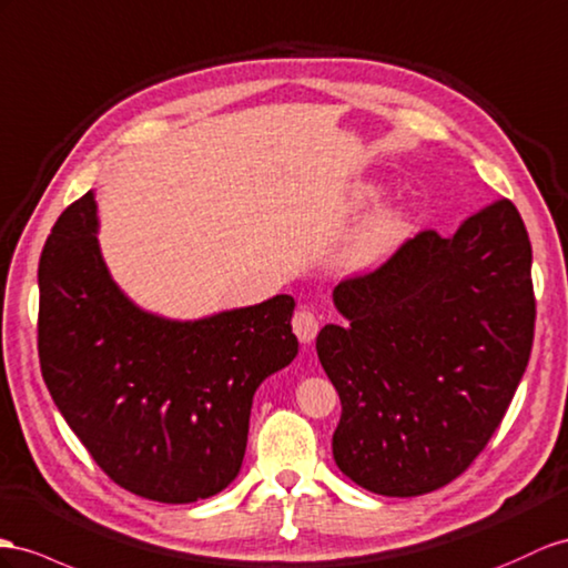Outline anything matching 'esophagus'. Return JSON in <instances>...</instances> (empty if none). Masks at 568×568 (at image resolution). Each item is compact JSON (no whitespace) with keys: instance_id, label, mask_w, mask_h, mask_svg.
<instances>
[{"instance_id":"1","label":"esophagus","mask_w":568,"mask_h":568,"mask_svg":"<svg viewBox=\"0 0 568 568\" xmlns=\"http://www.w3.org/2000/svg\"><path fill=\"white\" fill-rule=\"evenodd\" d=\"M293 328H295V333H297V338H300V343H312L314 338H316V333H318V318L310 312V310H300V312H295V316H293Z\"/></svg>"}]
</instances>
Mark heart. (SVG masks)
<instances>
[{
  "mask_svg": "<svg viewBox=\"0 0 568 568\" xmlns=\"http://www.w3.org/2000/svg\"><path fill=\"white\" fill-rule=\"evenodd\" d=\"M384 192L379 182H359L353 189V203L374 201ZM413 232V211L405 201H384L374 206L347 232L336 252V266L347 275H369L394 258Z\"/></svg>",
  "mask_w": 568,
  "mask_h": 568,
  "instance_id": "heart-1",
  "label": "heart"
}]
</instances>
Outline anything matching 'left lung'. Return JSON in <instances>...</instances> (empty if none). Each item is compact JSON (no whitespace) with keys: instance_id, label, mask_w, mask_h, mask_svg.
Returning a JSON list of instances; mask_svg holds the SVG:
<instances>
[{"instance_id":"1","label":"left lung","mask_w":568,"mask_h":568,"mask_svg":"<svg viewBox=\"0 0 568 568\" xmlns=\"http://www.w3.org/2000/svg\"><path fill=\"white\" fill-rule=\"evenodd\" d=\"M530 266L526 225L501 199L333 290L347 324L318 331L316 353L343 405L333 460L345 477L419 497L468 468L528 367Z\"/></svg>"}]
</instances>
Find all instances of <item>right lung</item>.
<instances>
[{
  "instance_id": "1",
  "label": "right lung",
  "mask_w": 568,
  "mask_h": 568,
  "mask_svg": "<svg viewBox=\"0 0 568 568\" xmlns=\"http://www.w3.org/2000/svg\"><path fill=\"white\" fill-rule=\"evenodd\" d=\"M98 232L89 192L42 250V379L120 487L163 504L209 499L240 475L256 388L297 355L295 300L184 322L153 314L114 283Z\"/></svg>"
}]
</instances>
